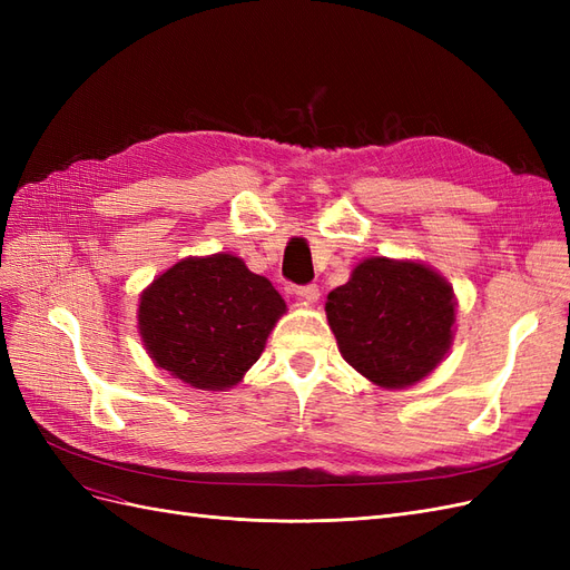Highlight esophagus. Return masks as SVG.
<instances>
[{"label":"esophagus","mask_w":570,"mask_h":570,"mask_svg":"<svg viewBox=\"0 0 570 570\" xmlns=\"http://www.w3.org/2000/svg\"><path fill=\"white\" fill-rule=\"evenodd\" d=\"M292 292H295V295L304 302H318V297H321L318 285H314V283L312 285H297V287H292Z\"/></svg>","instance_id":"obj_1"}]
</instances>
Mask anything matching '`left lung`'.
<instances>
[{
    "mask_svg": "<svg viewBox=\"0 0 570 570\" xmlns=\"http://www.w3.org/2000/svg\"><path fill=\"white\" fill-rule=\"evenodd\" d=\"M454 289L419 262L373 256L325 302L344 361L371 383L400 390L423 381L450 352Z\"/></svg>",
    "mask_w": 570,
    "mask_h": 570,
    "instance_id": "obj_1",
    "label": "left lung"
}]
</instances>
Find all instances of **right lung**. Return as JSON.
Wrapping results in <instances>:
<instances>
[{
  "label": "right lung",
  "instance_id": "add662e5",
  "mask_svg": "<svg viewBox=\"0 0 570 570\" xmlns=\"http://www.w3.org/2000/svg\"><path fill=\"white\" fill-rule=\"evenodd\" d=\"M285 302L233 254L189 256L142 295L137 327L159 368L197 390H228L262 356Z\"/></svg>",
  "mask_w": 570,
  "mask_h": 570
}]
</instances>
